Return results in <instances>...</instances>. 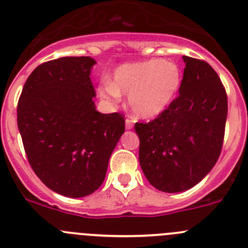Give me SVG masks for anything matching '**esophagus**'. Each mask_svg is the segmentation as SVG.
<instances>
[{"instance_id": "1", "label": "esophagus", "mask_w": 248, "mask_h": 248, "mask_svg": "<svg viewBox=\"0 0 248 248\" xmlns=\"http://www.w3.org/2000/svg\"><path fill=\"white\" fill-rule=\"evenodd\" d=\"M133 127V121L131 119H126V129H132Z\"/></svg>"}]
</instances>
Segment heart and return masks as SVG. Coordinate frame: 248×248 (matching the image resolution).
<instances>
[{
	"label": "heart",
	"mask_w": 248,
	"mask_h": 248,
	"mask_svg": "<svg viewBox=\"0 0 248 248\" xmlns=\"http://www.w3.org/2000/svg\"><path fill=\"white\" fill-rule=\"evenodd\" d=\"M180 67L168 60L127 63L116 69L113 82L104 80L99 94L108 101H117L120 93L128 95L132 112L140 119H153L166 110L181 85Z\"/></svg>",
	"instance_id": "b5f03b06"
}]
</instances>
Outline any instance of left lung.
<instances>
[{"instance_id": "obj_1", "label": "left lung", "mask_w": 248, "mask_h": 248, "mask_svg": "<svg viewBox=\"0 0 248 248\" xmlns=\"http://www.w3.org/2000/svg\"><path fill=\"white\" fill-rule=\"evenodd\" d=\"M179 96L149 122H136L140 163L152 186L189 189L213 169L223 148L228 95L208 62L184 56Z\"/></svg>"}]
</instances>
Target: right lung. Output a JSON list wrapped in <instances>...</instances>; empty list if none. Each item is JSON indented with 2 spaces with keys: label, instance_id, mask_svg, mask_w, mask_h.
<instances>
[{
  "label": "right lung",
  "instance_id": "obj_1",
  "mask_svg": "<svg viewBox=\"0 0 248 248\" xmlns=\"http://www.w3.org/2000/svg\"><path fill=\"white\" fill-rule=\"evenodd\" d=\"M90 57L44 62L28 77L17 106V122L30 166L50 189L79 198L105 179L108 159L124 132V116L100 113Z\"/></svg>",
  "mask_w": 248,
  "mask_h": 248
}]
</instances>
